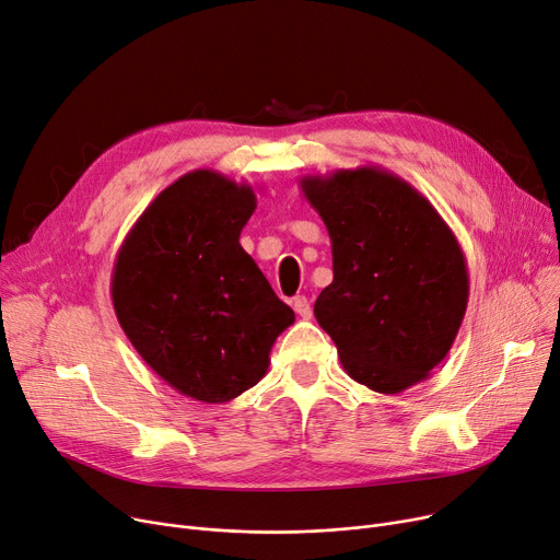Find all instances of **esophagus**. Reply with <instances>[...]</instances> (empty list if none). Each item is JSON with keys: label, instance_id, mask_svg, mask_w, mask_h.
<instances>
[{"label": "esophagus", "instance_id": "obj_1", "mask_svg": "<svg viewBox=\"0 0 560 560\" xmlns=\"http://www.w3.org/2000/svg\"><path fill=\"white\" fill-rule=\"evenodd\" d=\"M292 308H295V313L304 319H308L313 315V308H311V302L306 298H295L292 300Z\"/></svg>", "mask_w": 560, "mask_h": 560}]
</instances>
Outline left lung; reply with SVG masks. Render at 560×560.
Here are the masks:
<instances>
[{
    "mask_svg": "<svg viewBox=\"0 0 560 560\" xmlns=\"http://www.w3.org/2000/svg\"><path fill=\"white\" fill-rule=\"evenodd\" d=\"M300 186L331 238L334 281L315 317L345 372L384 395L420 384L447 357L467 308L454 231L422 192L376 165L304 176Z\"/></svg>",
    "mask_w": 560,
    "mask_h": 560,
    "instance_id": "obj_1",
    "label": "left lung"
}]
</instances>
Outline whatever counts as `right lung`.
<instances>
[{"mask_svg":"<svg viewBox=\"0 0 560 560\" xmlns=\"http://www.w3.org/2000/svg\"><path fill=\"white\" fill-rule=\"evenodd\" d=\"M254 211L252 186L188 172L147 206L115 258L110 298L122 331L165 384L203 404L256 386L295 322L241 247Z\"/></svg>","mask_w":560,"mask_h":560,"instance_id":"right-lung-1","label":"right lung"}]
</instances>
